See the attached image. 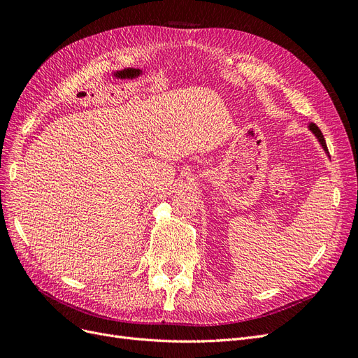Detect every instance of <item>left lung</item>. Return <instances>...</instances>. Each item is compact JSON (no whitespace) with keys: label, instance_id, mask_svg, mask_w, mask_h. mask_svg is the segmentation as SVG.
Instances as JSON below:
<instances>
[{"label":"left lung","instance_id":"1","mask_svg":"<svg viewBox=\"0 0 358 358\" xmlns=\"http://www.w3.org/2000/svg\"><path fill=\"white\" fill-rule=\"evenodd\" d=\"M309 129L310 131L315 134V137L318 138V142H320V145L322 146V149L326 150V154H329V149H327V145H326V140H324V136H322V133H321V129L315 125V124H309Z\"/></svg>","mask_w":358,"mask_h":358}]
</instances>
